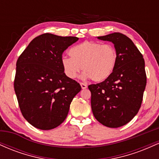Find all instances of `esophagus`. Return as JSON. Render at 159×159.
Listing matches in <instances>:
<instances>
[{
	"label": "esophagus",
	"mask_w": 159,
	"mask_h": 159,
	"mask_svg": "<svg viewBox=\"0 0 159 159\" xmlns=\"http://www.w3.org/2000/svg\"><path fill=\"white\" fill-rule=\"evenodd\" d=\"M80 84H81V88L84 89H84H86L87 87V84H84V83H80Z\"/></svg>",
	"instance_id": "obj_1"
}]
</instances>
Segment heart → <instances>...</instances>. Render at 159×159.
Listing matches in <instances>:
<instances>
[{"instance_id": "heart-1", "label": "heart", "mask_w": 159, "mask_h": 159, "mask_svg": "<svg viewBox=\"0 0 159 159\" xmlns=\"http://www.w3.org/2000/svg\"><path fill=\"white\" fill-rule=\"evenodd\" d=\"M69 54L71 57H63L61 59L67 77L74 79L82 69V78H91L95 82H102L110 77L118 60L117 52L113 45L93 41L75 45L69 49Z\"/></svg>"}]
</instances>
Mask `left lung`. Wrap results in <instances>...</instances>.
Segmentation results:
<instances>
[{"label": "left lung", "instance_id": "left-lung-1", "mask_svg": "<svg viewBox=\"0 0 159 159\" xmlns=\"http://www.w3.org/2000/svg\"><path fill=\"white\" fill-rule=\"evenodd\" d=\"M98 39L111 42L117 52L116 66L107 79L88 86L95 118L109 128L130 122L138 114L147 85L143 55L128 36L114 33Z\"/></svg>", "mask_w": 159, "mask_h": 159}]
</instances>
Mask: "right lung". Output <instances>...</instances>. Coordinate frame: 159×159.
Instances as JSON below:
<instances>
[{"instance_id": "obj_1", "label": "right lung", "mask_w": 159, "mask_h": 159, "mask_svg": "<svg viewBox=\"0 0 159 159\" xmlns=\"http://www.w3.org/2000/svg\"><path fill=\"white\" fill-rule=\"evenodd\" d=\"M78 40L75 36L43 34L19 56L14 89L21 114L33 126L50 130L61 125L81 91L79 84L66 75L61 64L63 52Z\"/></svg>"}]
</instances>
